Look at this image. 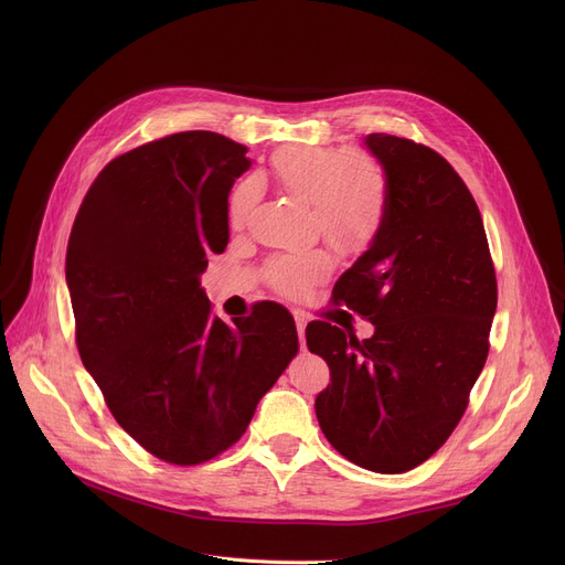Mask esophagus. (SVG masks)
<instances>
[{
  "label": "esophagus",
  "instance_id": "34e87169",
  "mask_svg": "<svg viewBox=\"0 0 565 565\" xmlns=\"http://www.w3.org/2000/svg\"><path fill=\"white\" fill-rule=\"evenodd\" d=\"M295 317V324H297V333H299V344L303 347V333H306V324H308V315L301 312V310H295L292 312Z\"/></svg>",
  "mask_w": 565,
  "mask_h": 565
}]
</instances>
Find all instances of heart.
<instances>
[{"mask_svg": "<svg viewBox=\"0 0 565 565\" xmlns=\"http://www.w3.org/2000/svg\"><path fill=\"white\" fill-rule=\"evenodd\" d=\"M270 170L286 192L310 196L319 230L335 248L360 253L377 234L384 216V179L366 153L335 147H288L273 156ZM253 201V183H238L227 201L230 223L244 221ZM329 270L327 253L308 250L275 262L268 277L277 290L297 295L324 279Z\"/></svg>", "mask_w": 565, "mask_h": 565, "instance_id": "1", "label": "heart"}]
</instances>
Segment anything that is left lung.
<instances>
[{
	"mask_svg": "<svg viewBox=\"0 0 565 565\" xmlns=\"http://www.w3.org/2000/svg\"><path fill=\"white\" fill-rule=\"evenodd\" d=\"M384 170V216L333 297L375 327L369 340L310 321L306 344L331 384L315 399L327 440L351 462L409 471L434 456L486 366L497 275L473 196L447 160L407 138L369 134Z\"/></svg>",
	"mask_w": 565,
	"mask_h": 565,
	"instance_id": "1",
	"label": "left lung"
}]
</instances>
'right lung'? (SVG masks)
Masks as SVG:
<instances>
[{
  "label": "right lung",
  "instance_id": "right-lung-1",
  "mask_svg": "<svg viewBox=\"0 0 565 565\" xmlns=\"http://www.w3.org/2000/svg\"><path fill=\"white\" fill-rule=\"evenodd\" d=\"M246 151L214 131L140 145L98 174L68 238L79 358L118 425L172 465L205 462L244 436L299 349L284 306L264 301L230 327L201 288L207 255L227 246Z\"/></svg>",
  "mask_w": 565,
  "mask_h": 565
}]
</instances>
